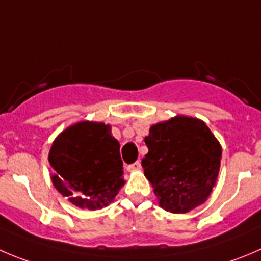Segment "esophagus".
<instances>
[{"label": "esophagus", "mask_w": 261, "mask_h": 261, "mask_svg": "<svg viewBox=\"0 0 261 261\" xmlns=\"http://www.w3.org/2000/svg\"><path fill=\"white\" fill-rule=\"evenodd\" d=\"M140 169H141V163H140V161H137V163L132 164V165L126 166V170H128V172H136V170H140Z\"/></svg>", "instance_id": "34e87169"}]
</instances>
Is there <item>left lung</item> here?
Wrapping results in <instances>:
<instances>
[{
  "label": "left lung",
  "instance_id": "1",
  "mask_svg": "<svg viewBox=\"0 0 261 261\" xmlns=\"http://www.w3.org/2000/svg\"><path fill=\"white\" fill-rule=\"evenodd\" d=\"M142 160L159 205L185 214L202 205L217 185L222 146L205 121L177 115L151 125Z\"/></svg>",
  "mask_w": 261,
  "mask_h": 261
}]
</instances>
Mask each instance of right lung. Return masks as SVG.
I'll return each mask as SVG.
<instances>
[{
  "label": "right lung",
  "instance_id": "1",
  "mask_svg": "<svg viewBox=\"0 0 261 261\" xmlns=\"http://www.w3.org/2000/svg\"><path fill=\"white\" fill-rule=\"evenodd\" d=\"M120 145L111 125L83 120L71 124L55 138L48 163L52 185L74 206L97 210L115 200L125 180Z\"/></svg>",
  "mask_w": 261,
  "mask_h": 261
}]
</instances>
